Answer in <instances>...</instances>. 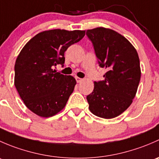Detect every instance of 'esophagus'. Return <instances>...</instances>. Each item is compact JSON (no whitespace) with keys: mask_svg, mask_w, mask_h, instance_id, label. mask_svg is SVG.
I'll return each mask as SVG.
<instances>
[{"mask_svg":"<svg viewBox=\"0 0 159 159\" xmlns=\"http://www.w3.org/2000/svg\"><path fill=\"white\" fill-rule=\"evenodd\" d=\"M75 79H76V81H77V82L78 83H80L81 82V81H82V78H78V77H75Z\"/></svg>","mask_w":159,"mask_h":159,"instance_id":"obj_1","label":"esophagus"}]
</instances>
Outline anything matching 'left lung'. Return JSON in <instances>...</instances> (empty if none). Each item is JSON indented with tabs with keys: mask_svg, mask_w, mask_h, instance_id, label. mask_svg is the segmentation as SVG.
<instances>
[{
	"mask_svg": "<svg viewBox=\"0 0 159 159\" xmlns=\"http://www.w3.org/2000/svg\"><path fill=\"white\" fill-rule=\"evenodd\" d=\"M98 62L107 72L103 81H94L87 96L91 113L102 118L121 115L132 103L141 78L139 54L132 44L113 30L97 28L86 31Z\"/></svg>",
	"mask_w": 159,
	"mask_h": 159,
	"instance_id": "8db88e82",
	"label": "left lung"
}]
</instances>
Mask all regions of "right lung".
Wrapping results in <instances>:
<instances>
[{
    "label": "right lung",
    "mask_w": 159,
    "mask_h": 159,
    "mask_svg": "<svg viewBox=\"0 0 159 159\" xmlns=\"http://www.w3.org/2000/svg\"><path fill=\"white\" fill-rule=\"evenodd\" d=\"M84 35L85 30H45L32 38L20 51L14 65V85L32 112L48 118L65 108L76 81L52 68L64 66L65 51Z\"/></svg>",
    "instance_id": "obj_1"
}]
</instances>
